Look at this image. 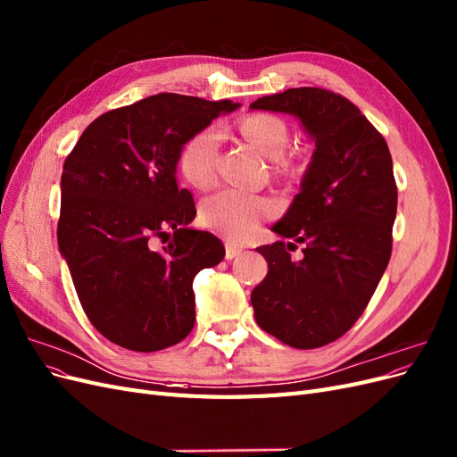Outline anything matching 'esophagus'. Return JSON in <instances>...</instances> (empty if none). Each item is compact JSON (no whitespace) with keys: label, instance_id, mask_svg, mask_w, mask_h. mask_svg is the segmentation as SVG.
Instances as JSON below:
<instances>
[{"label":"esophagus","instance_id":"34e87169","mask_svg":"<svg viewBox=\"0 0 457 457\" xmlns=\"http://www.w3.org/2000/svg\"><path fill=\"white\" fill-rule=\"evenodd\" d=\"M240 253H242V247L240 245H234V244L227 242V245H225V257L227 259H234V257H238Z\"/></svg>","mask_w":457,"mask_h":457}]
</instances>
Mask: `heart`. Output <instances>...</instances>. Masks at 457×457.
I'll return each mask as SVG.
<instances>
[{
    "label": "heart",
    "mask_w": 457,
    "mask_h": 457,
    "mask_svg": "<svg viewBox=\"0 0 457 457\" xmlns=\"http://www.w3.org/2000/svg\"><path fill=\"white\" fill-rule=\"evenodd\" d=\"M234 135L270 162L276 181L297 183L305 175V160L295 152H286L289 143L287 123L269 112H250L237 120ZM219 160V139L215 131L200 129L187 137L177 152V173L195 190H207L215 181ZM274 215V205L267 198L240 192H217L200 205V220L205 228L223 234L230 240H245L262 220Z\"/></svg>",
    "instance_id": "heart-1"
}]
</instances>
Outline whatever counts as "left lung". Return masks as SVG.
I'll return each instance as SVG.
<instances>
[{
  "mask_svg": "<svg viewBox=\"0 0 457 457\" xmlns=\"http://www.w3.org/2000/svg\"><path fill=\"white\" fill-rule=\"evenodd\" d=\"M252 110L299 118L314 152L299 195L261 245L269 272L252 292L257 324L295 349L339 339L361 318L389 265L396 183L383 135L349 99L320 87L261 96ZM305 243L303 259L288 255Z\"/></svg>",
  "mask_w": 457,
  "mask_h": 457,
  "instance_id": "1",
  "label": "left lung"
}]
</instances>
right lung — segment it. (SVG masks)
Masks as SVG:
<instances>
[{"instance_id": "1", "label": "right lung", "mask_w": 457, "mask_h": 457, "mask_svg": "<svg viewBox=\"0 0 457 457\" xmlns=\"http://www.w3.org/2000/svg\"><path fill=\"white\" fill-rule=\"evenodd\" d=\"M238 106L152 95L91 121L64 160L59 250L91 324L123 349H168L195 328L192 280L225 247L188 227L196 207L175 160L187 137ZM152 237L169 244L154 251Z\"/></svg>"}]
</instances>
